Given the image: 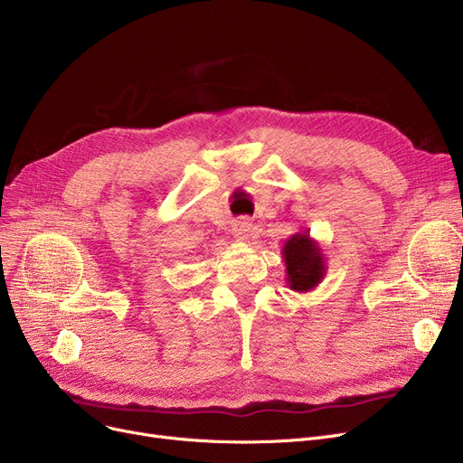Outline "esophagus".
Masks as SVG:
<instances>
[{
  "instance_id": "obj_1",
  "label": "esophagus",
  "mask_w": 463,
  "mask_h": 463,
  "mask_svg": "<svg viewBox=\"0 0 463 463\" xmlns=\"http://www.w3.org/2000/svg\"><path fill=\"white\" fill-rule=\"evenodd\" d=\"M250 229H251V222H250V219H248V217H240L238 222H234V225H232L234 238H236V240H248Z\"/></svg>"
}]
</instances>
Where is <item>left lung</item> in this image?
<instances>
[{
  "label": "left lung",
  "instance_id": "obj_1",
  "mask_svg": "<svg viewBox=\"0 0 463 463\" xmlns=\"http://www.w3.org/2000/svg\"><path fill=\"white\" fill-rule=\"evenodd\" d=\"M287 272V285L297 293H309L326 276V259L317 240L309 231L290 236L281 250Z\"/></svg>",
  "mask_w": 463,
  "mask_h": 463
}]
</instances>
